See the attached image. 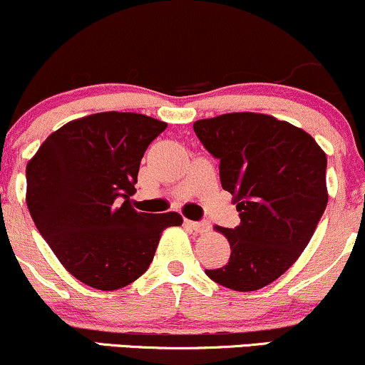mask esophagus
<instances>
[{
	"label": "esophagus",
	"mask_w": 365,
	"mask_h": 365,
	"mask_svg": "<svg viewBox=\"0 0 365 365\" xmlns=\"http://www.w3.org/2000/svg\"><path fill=\"white\" fill-rule=\"evenodd\" d=\"M183 225L187 228L195 230L197 233H206L209 232V223H204V221H192V220H183Z\"/></svg>",
	"instance_id": "34e87169"
}]
</instances>
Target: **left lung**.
I'll return each instance as SVG.
<instances>
[{
  "mask_svg": "<svg viewBox=\"0 0 365 365\" xmlns=\"http://www.w3.org/2000/svg\"><path fill=\"white\" fill-rule=\"evenodd\" d=\"M194 132L220 159L221 187L240 216L235 228H216L232 254L206 274L235 292L259 290L299 259L316 232L328 204V159L307 132L269 115L228 113L195 121Z\"/></svg>",
  "mask_w": 365,
  "mask_h": 365,
  "instance_id": "1",
  "label": "left lung"
}]
</instances>
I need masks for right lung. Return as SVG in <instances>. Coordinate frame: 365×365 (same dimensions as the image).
<instances>
[{"label":"right lung","mask_w":365,"mask_h":365,"mask_svg":"<svg viewBox=\"0 0 365 365\" xmlns=\"http://www.w3.org/2000/svg\"><path fill=\"white\" fill-rule=\"evenodd\" d=\"M165 121L106 111L63 125L27 165V207L70 274L118 290L148 271L163 230L178 212L149 215L130 204L140 159Z\"/></svg>","instance_id":"add662e5"}]
</instances>
